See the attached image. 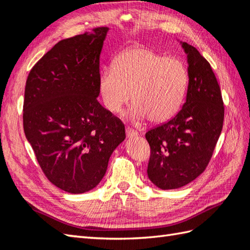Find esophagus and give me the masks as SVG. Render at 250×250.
Instances as JSON below:
<instances>
[{"instance_id":"obj_1","label":"esophagus","mask_w":250,"mask_h":250,"mask_svg":"<svg viewBox=\"0 0 250 250\" xmlns=\"http://www.w3.org/2000/svg\"><path fill=\"white\" fill-rule=\"evenodd\" d=\"M125 134H126V137H128V139H133V137H136L137 135H139V132H137L136 130H133V129L126 128L125 129Z\"/></svg>"}]
</instances>
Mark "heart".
Instances as JSON below:
<instances>
[{"label":"heart","instance_id":"heart-1","mask_svg":"<svg viewBox=\"0 0 250 250\" xmlns=\"http://www.w3.org/2000/svg\"><path fill=\"white\" fill-rule=\"evenodd\" d=\"M188 83V68L183 60L144 47L120 52L113 68H105L99 76V90L106 108L118 113L131 98L130 118H147L152 124L167 121L177 113Z\"/></svg>","mask_w":250,"mask_h":250}]
</instances>
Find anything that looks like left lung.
I'll return each instance as SVG.
<instances>
[{
    "label": "left lung",
    "instance_id": "left-lung-1",
    "mask_svg": "<svg viewBox=\"0 0 250 250\" xmlns=\"http://www.w3.org/2000/svg\"><path fill=\"white\" fill-rule=\"evenodd\" d=\"M187 54L189 83L178 114L146 133L150 146L148 178L162 190L177 189L204 172L222 130L225 108L210 64L195 47Z\"/></svg>",
    "mask_w": 250,
    "mask_h": 250
}]
</instances>
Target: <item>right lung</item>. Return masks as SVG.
<instances>
[{
    "mask_svg": "<svg viewBox=\"0 0 250 250\" xmlns=\"http://www.w3.org/2000/svg\"><path fill=\"white\" fill-rule=\"evenodd\" d=\"M107 26L62 40L32 67L23 130L42 171L56 187L83 193L102 180L125 125L98 102L100 56Z\"/></svg>",
    "mask_w": 250,
    "mask_h": 250,
    "instance_id": "1",
    "label": "right lung"
}]
</instances>
